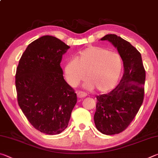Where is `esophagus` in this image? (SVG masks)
<instances>
[{"label":"esophagus","instance_id":"esophagus-1","mask_svg":"<svg viewBox=\"0 0 158 158\" xmlns=\"http://www.w3.org/2000/svg\"><path fill=\"white\" fill-rule=\"evenodd\" d=\"M77 97L79 98H85V96L87 95V94L84 92H81V91H78L77 92Z\"/></svg>","mask_w":158,"mask_h":158}]
</instances>
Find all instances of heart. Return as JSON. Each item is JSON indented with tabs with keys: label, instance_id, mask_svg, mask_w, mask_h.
Segmentation results:
<instances>
[{
	"label": "heart",
	"instance_id": "1",
	"mask_svg": "<svg viewBox=\"0 0 158 158\" xmlns=\"http://www.w3.org/2000/svg\"><path fill=\"white\" fill-rule=\"evenodd\" d=\"M121 70L122 60L118 53L97 46L85 48L77 58L69 60L64 68L65 79L72 86L78 85L85 76V89L95 88L99 92L113 89Z\"/></svg>",
	"mask_w": 158,
	"mask_h": 158
}]
</instances>
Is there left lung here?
<instances>
[{"label": "left lung", "instance_id": "8db88e82", "mask_svg": "<svg viewBox=\"0 0 158 158\" xmlns=\"http://www.w3.org/2000/svg\"><path fill=\"white\" fill-rule=\"evenodd\" d=\"M100 40H107L117 48L124 67L118 85L107 94L96 96V128L104 135H112L126 129L139 110L143 101L146 72L141 53L129 42L114 34L106 35Z\"/></svg>", "mask_w": 158, "mask_h": 158}]
</instances>
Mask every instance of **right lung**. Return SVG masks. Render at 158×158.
<instances>
[{
    "label": "right lung",
    "instance_id": "obj_1",
    "mask_svg": "<svg viewBox=\"0 0 158 158\" xmlns=\"http://www.w3.org/2000/svg\"><path fill=\"white\" fill-rule=\"evenodd\" d=\"M69 48L56 37L42 36L28 45L17 68L19 106L31 124L47 135H58L68 127L77 103L60 65Z\"/></svg>",
    "mask_w": 158,
    "mask_h": 158
}]
</instances>
